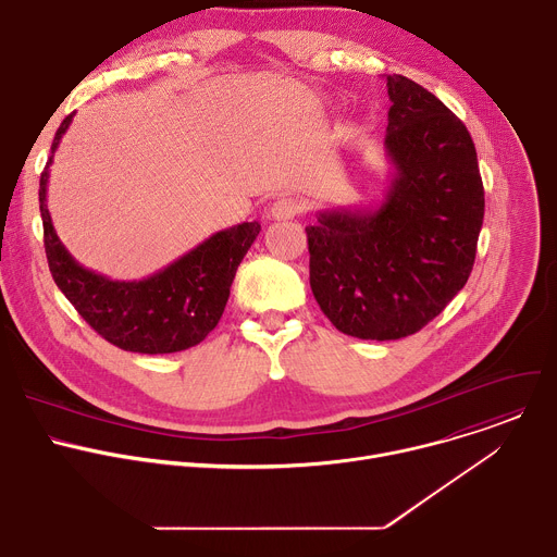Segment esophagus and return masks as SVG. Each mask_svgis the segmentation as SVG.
Returning <instances> with one entry per match:
<instances>
[{
	"mask_svg": "<svg viewBox=\"0 0 557 557\" xmlns=\"http://www.w3.org/2000/svg\"><path fill=\"white\" fill-rule=\"evenodd\" d=\"M297 211H299L297 200H295V198H288V196H282V198H277V200L271 205L269 218H271V220H290V218L297 215Z\"/></svg>",
	"mask_w": 557,
	"mask_h": 557,
	"instance_id": "34e87169",
	"label": "esophagus"
}]
</instances>
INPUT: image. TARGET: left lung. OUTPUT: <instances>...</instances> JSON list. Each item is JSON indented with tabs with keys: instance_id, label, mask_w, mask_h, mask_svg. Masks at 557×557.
Returning a JSON list of instances; mask_svg holds the SVG:
<instances>
[{
	"instance_id": "1",
	"label": "left lung",
	"mask_w": 557,
	"mask_h": 557,
	"mask_svg": "<svg viewBox=\"0 0 557 557\" xmlns=\"http://www.w3.org/2000/svg\"><path fill=\"white\" fill-rule=\"evenodd\" d=\"M389 187L376 209H331L306 226L312 295L350 337L419 333L467 284L485 189L465 123L423 86L387 74Z\"/></svg>"
}]
</instances>
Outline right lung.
Returning a JSON list of instances; mask_svg holds the SVG:
<instances>
[{
	"mask_svg": "<svg viewBox=\"0 0 557 557\" xmlns=\"http://www.w3.org/2000/svg\"><path fill=\"white\" fill-rule=\"evenodd\" d=\"M74 112L59 125L39 181L44 247L54 284L76 312L121 350L168 355L200 344L220 322L235 271L258 237L260 222L218 231L170 267L138 282L110 280L82 267L61 245L46 207L52 156Z\"/></svg>",
	"mask_w": 557,
	"mask_h": 557,
	"instance_id": "obj_1",
	"label": "right lung"
}]
</instances>
